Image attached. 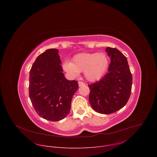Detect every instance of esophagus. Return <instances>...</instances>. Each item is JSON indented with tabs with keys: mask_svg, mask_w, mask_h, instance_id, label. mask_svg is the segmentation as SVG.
Instances as JSON below:
<instances>
[{
	"mask_svg": "<svg viewBox=\"0 0 157 157\" xmlns=\"http://www.w3.org/2000/svg\"><path fill=\"white\" fill-rule=\"evenodd\" d=\"M78 84H79V86H82L85 85V83L83 82L82 81H79L78 82Z\"/></svg>",
	"mask_w": 157,
	"mask_h": 157,
	"instance_id": "obj_1",
	"label": "esophagus"
}]
</instances>
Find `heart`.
I'll return each instance as SVG.
<instances>
[{"label":"heart","instance_id":"heart-1","mask_svg":"<svg viewBox=\"0 0 157 157\" xmlns=\"http://www.w3.org/2000/svg\"><path fill=\"white\" fill-rule=\"evenodd\" d=\"M108 65L109 59L104 53H81L73 58V63L66 61L63 64V68L73 76L84 72L88 81H96L104 76Z\"/></svg>","mask_w":157,"mask_h":157}]
</instances>
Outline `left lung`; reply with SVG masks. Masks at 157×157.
<instances>
[{
    "mask_svg": "<svg viewBox=\"0 0 157 157\" xmlns=\"http://www.w3.org/2000/svg\"><path fill=\"white\" fill-rule=\"evenodd\" d=\"M110 58L107 74L100 81L89 84V101L97 113L110 114L128 102L132 90V76L127 58L117 49H105Z\"/></svg>",
    "mask_w": 157,
    "mask_h": 157,
    "instance_id": "8db88e82",
    "label": "left lung"
}]
</instances>
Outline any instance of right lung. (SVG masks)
<instances>
[{"mask_svg": "<svg viewBox=\"0 0 157 157\" xmlns=\"http://www.w3.org/2000/svg\"><path fill=\"white\" fill-rule=\"evenodd\" d=\"M57 49L40 54L29 76V97L39 116L59 121L70 113L72 98L79 87L77 81L66 79Z\"/></svg>", "mask_w": 157, "mask_h": 157, "instance_id": "right-lung-1", "label": "right lung"}]
</instances>
